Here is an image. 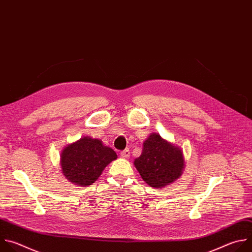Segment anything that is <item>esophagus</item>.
<instances>
[{"label":"esophagus","instance_id":"1","mask_svg":"<svg viewBox=\"0 0 252 252\" xmlns=\"http://www.w3.org/2000/svg\"><path fill=\"white\" fill-rule=\"evenodd\" d=\"M121 157L124 159H127L130 157V150L129 149H125L121 152Z\"/></svg>","mask_w":252,"mask_h":252}]
</instances>
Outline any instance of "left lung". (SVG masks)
Here are the masks:
<instances>
[{"instance_id": "obj_1", "label": "left lung", "mask_w": 252, "mask_h": 252, "mask_svg": "<svg viewBox=\"0 0 252 252\" xmlns=\"http://www.w3.org/2000/svg\"><path fill=\"white\" fill-rule=\"evenodd\" d=\"M185 165L183 150L158 133L150 134L143 143L141 156L134 161L143 181L156 189L176 182L182 176Z\"/></svg>"}]
</instances>
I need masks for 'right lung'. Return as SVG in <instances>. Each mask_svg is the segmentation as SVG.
I'll return each instance as SVG.
<instances>
[{"label": "right lung", "instance_id": "right-lung-1", "mask_svg": "<svg viewBox=\"0 0 252 252\" xmlns=\"http://www.w3.org/2000/svg\"><path fill=\"white\" fill-rule=\"evenodd\" d=\"M117 159L115 151L100 139L84 136L63 148L62 173L68 182L79 187L92 185L108 164Z\"/></svg>", "mask_w": 252, "mask_h": 252}]
</instances>
